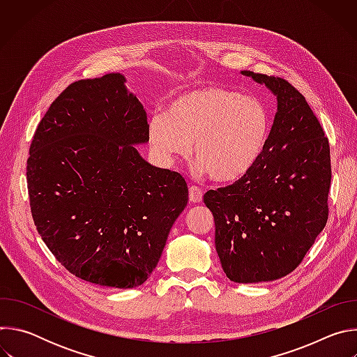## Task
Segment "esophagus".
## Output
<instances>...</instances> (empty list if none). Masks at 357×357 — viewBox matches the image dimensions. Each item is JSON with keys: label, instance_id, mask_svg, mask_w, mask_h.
<instances>
[{"label": "esophagus", "instance_id": "34e87169", "mask_svg": "<svg viewBox=\"0 0 357 357\" xmlns=\"http://www.w3.org/2000/svg\"><path fill=\"white\" fill-rule=\"evenodd\" d=\"M202 196H203V193H202V190L197 186H190L189 188V200L192 203L202 202Z\"/></svg>", "mask_w": 357, "mask_h": 357}]
</instances>
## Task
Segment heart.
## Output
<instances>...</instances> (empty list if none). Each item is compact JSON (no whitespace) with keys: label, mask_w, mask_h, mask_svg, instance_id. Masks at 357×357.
<instances>
[{"label":"heart","mask_w":357,"mask_h":357,"mask_svg":"<svg viewBox=\"0 0 357 357\" xmlns=\"http://www.w3.org/2000/svg\"><path fill=\"white\" fill-rule=\"evenodd\" d=\"M270 117L256 97L206 86L175 97L165 114L149 120V145L171 167L189 155L202 174L229 183L244 176L267 144Z\"/></svg>","instance_id":"heart-1"}]
</instances>
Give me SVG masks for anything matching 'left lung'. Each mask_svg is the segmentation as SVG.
<instances>
[{"label":"left lung","instance_id":"8db88e82","mask_svg":"<svg viewBox=\"0 0 357 357\" xmlns=\"http://www.w3.org/2000/svg\"><path fill=\"white\" fill-rule=\"evenodd\" d=\"M277 97L257 162L234 183L208 190L215 244L227 278L274 281L294 271L328 220L331 152L305 97L287 80L243 70Z\"/></svg>","mask_w":357,"mask_h":357}]
</instances>
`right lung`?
I'll return each mask as SVG.
<instances>
[{
  "label": "right lung",
  "instance_id": "add662e5",
  "mask_svg": "<svg viewBox=\"0 0 357 357\" xmlns=\"http://www.w3.org/2000/svg\"><path fill=\"white\" fill-rule=\"evenodd\" d=\"M148 123L126 77L72 83L40 120L26 162L33 223L73 275L134 288L157 267L188 205L181 174L146 162Z\"/></svg>",
  "mask_w": 357,
  "mask_h": 357
}]
</instances>
